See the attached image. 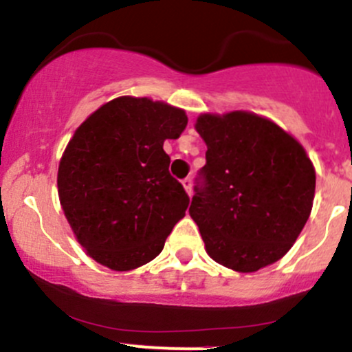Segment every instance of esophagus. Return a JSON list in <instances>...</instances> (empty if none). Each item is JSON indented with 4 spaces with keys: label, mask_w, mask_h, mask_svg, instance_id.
Returning <instances> with one entry per match:
<instances>
[{
    "label": "esophagus",
    "mask_w": 352,
    "mask_h": 352,
    "mask_svg": "<svg viewBox=\"0 0 352 352\" xmlns=\"http://www.w3.org/2000/svg\"><path fill=\"white\" fill-rule=\"evenodd\" d=\"M183 186H184V190H186V193L191 197V193H193V191H191V188H193V181H191V177H184Z\"/></svg>",
    "instance_id": "obj_1"
}]
</instances>
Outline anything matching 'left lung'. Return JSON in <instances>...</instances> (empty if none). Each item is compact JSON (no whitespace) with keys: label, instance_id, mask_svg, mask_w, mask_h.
Here are the masks:
<instances>
[{"label":"left lung","instance_id":"1","mask_svg":"<svg viewBox=\"0 0 352 352\" xmlns=\"http://www.w3.org/2000/svg\"><path fill=\"white\" fill-rule=\"evenodd\" d=\"M206 164L190 215L222 266L254 273L281 259L311 212L315 169L307 152L267 118L249 111L198 117Z\"/></svg>","mask_w":352,"mask_h":352}]
</instances>
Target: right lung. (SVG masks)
<instances>
[{
	"instance_id": "obj_1",
	"label": "right lung",
	"mask_w": 352,
	"mask_h": 352,
	"mask_svg": "<svg viewBox=\"0 0 352 352\" xmlns=\"http://www.w3.org/2000/svg\"><path fill=\"white\" fill-rule=\"evenodd\" d=\"M188 125L183 110L122 96L89 115L57 173L59 200L79 244L96 263L129 271L154 259L190 197L169 175L166 139Z\"/></svg>"
}]
</instances>
